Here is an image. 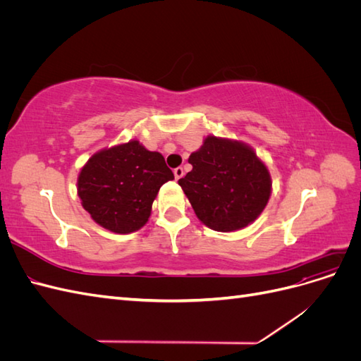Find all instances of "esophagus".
Wrapping results in <instances>:
<instances>
[{
    "label": "esophagus",
    "mask_w": 361,
    "mask_h": 361,
    "mask_svg": "<svg viewBox=\"0 0 361 361\" xmlns=\"http://www.w3.org/2000/svg\"><path fill=\"white\" fill-rule=\"evenodd\" d=\"M183 174H185V171H183V169H182V167L174 169V178H176L178 180H179L180 178H183Z\"/></svg>",
    "instance_id": "obj_1"
}]
</instances>
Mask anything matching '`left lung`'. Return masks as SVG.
<instances>
[{
	"label": "left lung",
	"instance_id": "obj_1",
	"mask_svg": "<svg viewBox=\"0 0 361 361\" xmlns=\"http://www.w3.org/2000/svg\"><path fill=\"white\" fill-rule=\"evenodd\" d=\"M188 162L192 170L179 185L199 220L212 231H239L265 209L272 187L269 171L243 141L207 135Z\"/></svg>",
	"mask_w": 361,
	"mask_h": 361
}]
</instances>
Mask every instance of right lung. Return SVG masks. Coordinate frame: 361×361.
Wrapping results in <instances>:
<instances>
[{
  "mask_svg": "<svg viewBox=\"0 0 361 361\" xmlns=\"http://www.w3.org/2000/svg\"><path fill=\"white\" fill-rule=\"evenodd\" d=\"M173 179L159 152L130 140L92 155L80 171L78 195L97 224L125 235L149 221L159 188Z\"/></svg>",
  "mask_w": 361,
  "mask_h": 361,
  "instance_id": "add662e5",
  "label": "right lung"
}]
</instances>
